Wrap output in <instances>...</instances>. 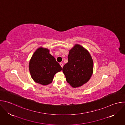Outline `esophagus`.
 <instances>
[{
    "label": "esophagus",
    "mask_w": 125,
    "mask_h": 125,
    "mask_svg": "<svg viewBox=\"0 0 125 125\" xmlns=\"http://www.w3.org/2000/svg\"><path fill=\"white\" fill-rule=\"evenodd\" d=\"M60 66H61V67H62V68H63V64L62 63H60Z\"/></svg>",
    "instance_id": "esophagus-1"
}]
</instances>
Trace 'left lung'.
<instances>
[{"label": "left lung", "instance_id": "obj_1", "mask_svg": "<svg viewBox=\"0 0 125 125\" xmlns=\"http://www.w3.org/2000/svg\"><path fill=\"white\" fill-rule=\"evenodd\" d=\"M68 62L63 68L67 82L73 87H80L90 79L93 73V61L88 51L79 44L69 51Z\"/></svg>", "mask_w": 125, "mask_h": 125}]
</instances>
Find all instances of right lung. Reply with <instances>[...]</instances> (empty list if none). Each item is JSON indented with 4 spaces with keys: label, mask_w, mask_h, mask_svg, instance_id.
I'll return each instance as SVG.
<instances>
[{
    "label": "right lung",
    "mask_w": 125,
    "mask_h": 125,
    "mask_svg": "<svg viewBox=\"0 0 125 125\" xmlns=\"http://www.w3.org/2000/svg\"><path fill=\"white\" fill-rule=\"evenodd\" d=\"M29 70L32 79L36 83L46 85L50 83L54 75L62 68L49 50L40 47L33 53L29 62Z\"/></svg>",
    "instance_id": "add662e5"
}]
</instances>
